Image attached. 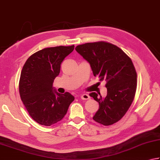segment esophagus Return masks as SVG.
Returning a JSON list of instances; mask_svg holds the SVG:
<instances>
[{"label": "esophagus", "instance_id": "34e87169", "mask_svg": "<svg viewBox=\"0 0 160 160\" xmlns=\"http://www.w3.org/2000/svg\"><path fill=\"white\" fill-rule=\"evenodd\" d=\"M80 98H81V99H82V100H88L90 98V97L88 94H83L80 95Z\"/></svg>", "mask_w": 160, "mask_h": 160}]
</instances>
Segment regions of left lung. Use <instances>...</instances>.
<instances>
[{
  "mask_svg": "<svg viewBox=\"0 0 160 160\" xmlns=\"http://www.w3.org/2000/svg\"><path fill=\"white\" fill-rule=\"evenodd\" d=\"M75 50L89 63L95 77L106 81L105 98L96 92L89 94L99 104L93 120L105 126L117 122L135 96L137 75L132 60L120 48L103 41L78 45Z\"/></svg>",
  "mask_w": 160,
  "mask_h": 160,
  "instance_id": "obj_1",
  "label": "left lung"
}]
</instances>
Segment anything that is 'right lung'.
<instances>
[{"label": "right lung", "mask_w": 160, "mask_h": 160, "mask_svg": "<svg viewBox=\"0 0 160 160\" xmlns=\"http://www.w3.org/2000/svg\"><path fill=\"white\" fill-rule=\"evenodd\" d=\"M74 45L45 48L32 54L23 66L19 90L23 103L38 123L51 126L62 120L75 98L62 94L53 88L61 63L74 50Z\"/></svg>", "instance_id": "right-lung-1"}]
</instances>
